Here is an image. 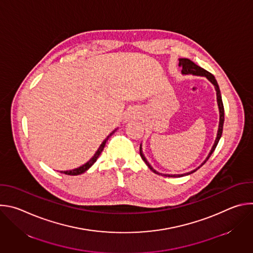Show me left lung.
<instances>
[{
  "label": "left lung",
  "mask_w": 253,
  "mask_h": 253,
  "mask_svg": "<svg viewBox=\"0 0 253 253\" xmlns=\"http://www.w3.org/2000/svg\"><path fill=\"white\" fill-rule=\"evenodd\" d=\"M179 67H182V73H183V74H192V75H197V76H205V77L214 85L215 90H216V95H217V102H218V107H219L220 120H219V128H218L217 137H216V140H215V142H214V145H213V147H212V149H211V151H210L208 157L206 158V160H205L198 168H196L195 170H193V171H191V172H188V173H186V174H181V175H167V174H161L162 176H168V177H169V176H170V177H177V176L181 177V176H184V175H189V174L195 172L196 170H198V169L209 159V157L211 156V154H212L213 151L215 150L216 146H217V144H218V142H219V139H220V137H221V135H222L223 123H224V107H223V103H222V99H221L220 90H219V87H218L217 82H216V80H215V77H214L211 73H209L208 71H206V70H204L203 68L197 66L196 64H194V63H193L192 61H190L189 59H185V58L179 59ZM140 156H141V158L144 160V162L146 163V165H147L154 173L160 175V173H158L157 171H155V170L150 166V164L147 162V160L145 159V157H144V155L142 154L141 146H140Z\"/></svg>",
  "instance_id": "8db88e82"
}]
</instances>
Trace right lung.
Segmentation results:
<instances>
[{
    "instance_id": "add662e5",
    "label": "right lung",
    "mask_w": 253,
    "mask_h": 253,
    "mask_svg": "<svg viewBox=\"0 0 253 253\" xmlns=\"http://www.w3.org/2000/svg\"><path fill=\"white\" fill-rule=\"evenodd\" d=\"M116 132V130H114V131H112L109 135L107 136V138L102 142V144L100 145V147H99V149L96 151V153H95V155L86 163V164H84V165H82L81 167H79V168H76V169H73V170H69V171H62L61 173H64V174H66V175H79V174H82V173H84L85 171H87L95 162H96V160L98 159V157H99V155L101 154V152L103 151V149H104V147H105V144H106V141L109 139V137L113 134V133H115Z\"/></svg>"
}]
</instances>
